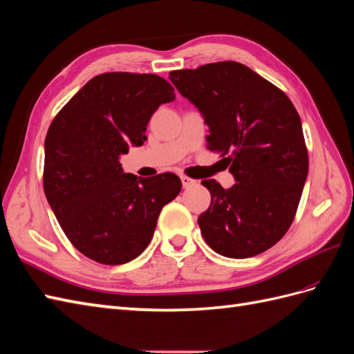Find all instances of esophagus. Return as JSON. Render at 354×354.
<instances>
[{
  "instance_id": "1",
  "label": "esophagus",
  "mask_w": 354,
  "mask_h": 354,
  "mask_svg": "<svg viewBox=\"0 0 354 354\" xmlns=\"http://www.w3.org/2000/svg\"><path fill=\"white\" fill-rule=\"evenodd\" d=\"M180 178H182V185H183V187H185V189H187V187H192V186H195V185L198 183L196 180H194V178H189V177H186V176H182Z\"/></svg>"
}]
</instances>
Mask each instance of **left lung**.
<instances>
[{"instance_id":"obj_1","label":"left lung","mask_w":354,"mask_h":354,"mask_svg":"<svg viewBox=\"0 0 354 354\" xmlns=\"http://www.w3.org/2000/svg\"><path fill=\"white\" fill-rule=\"evenodd\" d=\"M178 93L209 126L207 149L227 156L236 185L203 180L212 203L200 218L214 252L248 258L278 243L290 228L308 177L297 111L278 87L236 62L169 72Z\"/></svg>"}]
</instances>
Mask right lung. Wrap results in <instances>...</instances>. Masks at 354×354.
Masks as SVG:
<instances>
[{
    "label": "right lung",
    "instance_id": "add662e5",
    "mask_svg": "<svg viewBox=\"0 0 354 354\" xmlns=\"http://www.w3.org/2000/svg\"><path fill=\"white\" fill-rule=\"evenodd\" d=\"M174 97L158 75L102 73L50 123L43 189L64 234L90 260L132 261L149 246L162 207L180 194L176 174L142 178L120 163L129 147L147 140L154 111Z\"/></svg>",
    "mask_w": 354,
    "mask_h": 354
}]
</instances>
